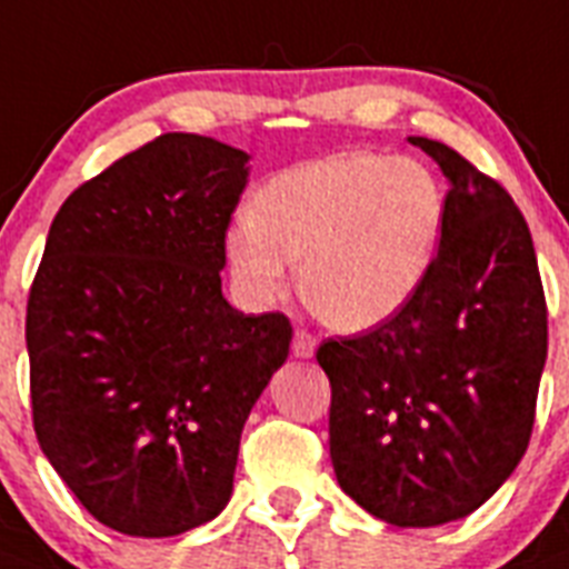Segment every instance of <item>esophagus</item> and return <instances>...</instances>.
Segmentation results:
<instances>
[{"label": "esophagus", "mask_w": 569, "mask_h": 569, "mask_svg": "<svg viewBox=\"0 0 569 569\" xmlns=\"http://www.w3.org/2000/svg\"><path fill=\"white\" fill-rule=\"evenodd\" d=\"M315 349H318L315 335L306 332V329H298V332H295V340H291V352L298 355V358H312Z\"/></svg>", "instance_id": "obj_1"}]
</instances>
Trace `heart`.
I'll use <instances>...</instances> for the list:
<instances>
[{"label":"heart","mask_w":569,"mask_h":569,"mask_svg":"<svg viewBox=\"0 0 569 569\" xmlns=\"http://www.w3.org/2000/svg\"><path fill=\"white\" fill-rule=\"evenodd\" d=\"M443 229V194L415 160L340 154L291 168L257 191L226 251L254 303L291 289L340 332L395 318L427 280Z\"/></svg>","instance_id":"b5f03b06"}]
</instances>
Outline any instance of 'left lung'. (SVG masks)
<instances>
[{"mask_svg":"<svg viewBox=\"0 0 569 569\" xmlns=\"http://www.w3.org/2000/svg\"><path fill=\"white\" fill-rule=\"evenodd\" d=\"M449 180L427 280L395 318L320 343L343 492L395 527L478 510L530 443L547 300L527 220L456 148L409 137Z\"/></svg>","mask_w":569,"mask_h":569,"instance_id":"8db88e82","label":"left lung"}]
</instances>
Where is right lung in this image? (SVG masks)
Segmentation results:
<instances>
[{"label": "right lung", "mask_w": 569, "mask_h": 569, "mask_svg": "<svg viewBox=\"0 0 569 569\" xmlns=\"http://www.w3.org/2000/svg\"><path fill=\"white\" fill-rule=\"evenodd\" d=\"M246 162L160 134L82 182L48 231L24 318L33 429L77 501L126 536L223 510L246 418L289 358V318L237 312L220 289Z\"/></svg>", "instance_id": "add662e5"}]
</instances>
